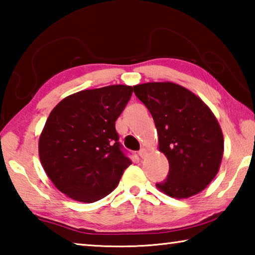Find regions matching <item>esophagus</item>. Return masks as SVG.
Here are the masks:
<instances>
[{
  "instance_id": "1",
  "label": "esophagus",
  "mask_w": 255,
  "mask_h": 255,
  "mask_svg": "<svg viewBox=\"0 0 255 255\" xmlns=\"http://www.w3.org/2000/svg\"><path fill=\"white\" fill-rule=\"evenodd\" d=\"M146 153H147V150H146V148H141V149L139 150V153H138V155H139V156H140L141 158H144Z\"/></svg>"
}]
</instances>
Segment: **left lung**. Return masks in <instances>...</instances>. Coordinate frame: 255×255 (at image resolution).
<instances>
[{
  "instance_id": "obj_1",
  "label": "left lung",
  "mask_w": 255,
  "mask_h": 255,
  "mask_svg": "<svg viewBox=\"0 0 255 255\" xmlns=\"http://www.w3.org/2000/svg\"><path fill=\"white\" fill-rule=\"evenodd\" d=\"M136 97L154 119L158 150L170 164L167 179L156 188L176 199H187L206 189L221 167L222 128L206 103L173 82L133 86Z\"/></svg>"
}]
</instances>
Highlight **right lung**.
Returning a JSON list of instances; mask_svg holds the SVG:
<instances>
[{
  "label": "right lung",
  "instance_id": "1",
  "mask_svg": "<svg viewBox=\"0 0 255 255\" xmlns=\"http://www.w3.org/2000/svg\"><path fill=\"white\" fill-rule=\"evenodd\" d=\"M132 90L122 84L83 90L51 110L38 152L51 182L71 199L88 204L102 199L131 164L120 149L116 120Z\"/></svg>",
  "mask_w": 255,
  "mask_h": 255
}]
</instances>
